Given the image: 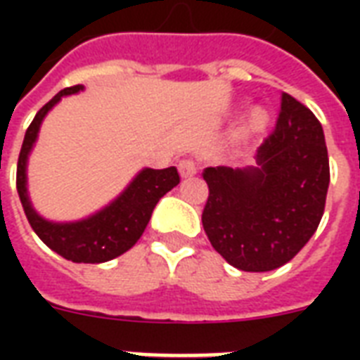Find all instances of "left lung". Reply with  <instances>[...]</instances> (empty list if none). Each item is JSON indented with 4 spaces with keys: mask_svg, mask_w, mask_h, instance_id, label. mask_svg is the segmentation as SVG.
I'll list each match as a JSON object with an SVG mask.
<instances>
[{
    "mask_svg": "<svg viewBox=\"0 0 360 360\" xmlns=\"http://www.w3.org/2000/svg\"><path fill=\"white\" fill-rule=\"evenodd\" d=\"M82 89L84 86L65 87L37 112L35 120L25 130L24 143L20 149L16 191L27 222L48 248H52L56 254L69 262L103 263L121 256L136 245V240L146 230L158 200L179 183V175L177 172L174 175L172 168L140 169L127 188L106 207L76 222H52L37 213L27 194V157L37 141L44 115L61 101V97L75 95Z\"/></svg>",
    "mask_w": 360,
    "mask_h": 360,
    "instance_id": "left-lung-1",
    "label": "left lung"
}]
</instances>
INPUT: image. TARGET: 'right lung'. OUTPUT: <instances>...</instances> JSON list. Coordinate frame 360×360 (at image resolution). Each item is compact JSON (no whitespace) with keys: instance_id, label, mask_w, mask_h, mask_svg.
<instances>
[{"instance_id":"right-lung-1","label":"right lung","mask_w":360,"mask_h":360,"mask_svg":"<svg viewBox=\"0 0 360 360\" xmlns=\"http://www.w3.org/2000/svg\"><path fill=\"white\" fill-rule=\"evenodd\" d=\"M259 168L224 172L211 183L203 230L226 262L248 273L288 263L318 228L329 188L323 129L299 101L282 95L274 130L257 149Z\"/></svg>"}]
</instances>
